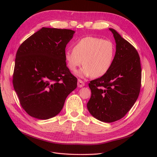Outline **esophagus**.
I'll use <instances>...</instances> for the list:
<instances>
[{
	"mask_svg": "<svg viewBox=\"0 0 157 157\" xmlns=\"http://www.w3.org/2000/svg\"><path fill=\"white\" fill-rule=\"evenodd\" d=\"M84 85H85V83L82 81V80H80V79H78V83H77L78 87L81 88V87L84 86Z\"/></svg>",
	"mask_w": 157,
	"mask_h": 157,
	"instance_id": "obj_1",
	"label": "esophagus"
}]
</instances>
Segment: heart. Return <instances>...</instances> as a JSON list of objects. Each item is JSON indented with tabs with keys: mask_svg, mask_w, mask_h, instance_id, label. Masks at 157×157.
<instances>
[{
	"mask_svg": "<svg viewBox=\"0 0 157 157\" xmlns=\"http://www.w3.org/2000/svg\"><path fill=\"white\" fill-rule=\"evenodd\" d=\"M115 55V46L109 40L99 37L86 36L78 40L73 50H67L65 60L69 69L75 71L82 64L84 67L77 72L80 77H102L111 69Z\"/></svg>",
	"mask_w": 157,
	"mask_h": 157,
	"instance_id": "1",
	"label": "heart"
}]
</instances>
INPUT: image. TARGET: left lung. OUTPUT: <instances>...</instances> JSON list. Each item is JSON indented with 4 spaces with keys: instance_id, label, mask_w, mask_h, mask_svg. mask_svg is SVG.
<instances>
[{
    "instance_id": "obj_1",
    "label": "left lung",
    "mask_w": 157,
    "mask_h": 157,
    "mask_svg": "<svg viewBox=\"0 0 157 157\" xmlns=\"http://www.w3.org/2000/svg\"><path fill=\"white\" fill-rule=\"evenodd\" d=\"M116 42V52L111 69L88 86L91 98L87 103L90 113L98 120L113 122L130 110L139 96L141 68L136 48L113 29L109 28Z\"/></svg>"
}]
</instances>
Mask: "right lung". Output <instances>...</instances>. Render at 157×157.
<instances>
[{"label":"right lung","mask_w":157,"mask_h":157,"mask_svg":"<svg viewBox=\"0 0 157 157\" xmlns=\"http://www.w3.org/2000/svg\"><path fill=\"white\" fill-rule=\"evenodd\" d=\"M75 32L42 27L17 51L13 88L23 109L41 120L56 116L68 95L77 86L64 58L66 45Z\"/></svg>","instance_id":"right-lung-1"}]
</instances>
